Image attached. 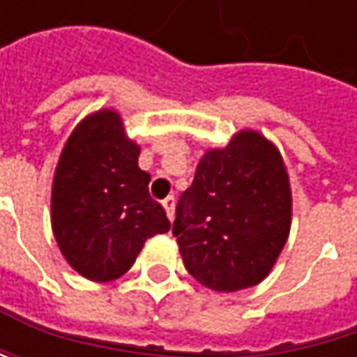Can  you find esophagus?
Here are the masks:
<instances>
[{
  "label": "esophagus",
  "instance_id": "1",
  "mask_svg": "<svg viewBox=\"0 0 357 357\" xmlns=\"http://www.w3.org/2000/svg\"><path fill=\"white\" fill-rule=\"evenodd\" d=\"M163 208H165L167 217L174 219V217H176V198H174V196H167V198L163 200Z\"/></svg>",
  "mask_w": 357,
  "mask_h": 357
}]
</instances>
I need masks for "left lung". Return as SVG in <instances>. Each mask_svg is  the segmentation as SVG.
<instances>
[{
	"label": "left lung",
	"mask_w": 357,
	"mask_h": 357,
	"mask_svg": "<svg viewBox=\"0 0 357 357\" xmlns=\"http://www.w3.org/2000/svg\"><path fill=\"white\" fill-rule=\"evenodd\" d=\"M291 202L285 161L260 132L244 128L206 149L174 221L188 273L223 294L258 285L289 238Z\"/></svg>",
	"instance_id": "obj_1"
}]
</instances>
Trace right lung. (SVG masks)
I'll return each mask as SVG.
<instances>
[{"instance_id":"add662e5","label":"right lung","mask_w":357,"mask_h":357,"mask_svg":"<svg viewBox=\"0 0 357 357\" xmlns=\"http://www.w3.org/2000/svg\"><path fill=\"white\" fill-rule=\"evenodd\" d=\"M140 144L115 109L89 113L66 140L51 185V229L82 277L105 283L130 271L144 242L172 223L149 194Z\"/></svg>"}]
</instances>
